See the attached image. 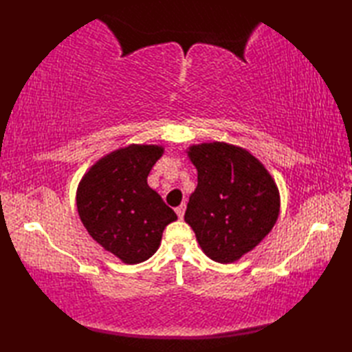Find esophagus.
I'll use <instances>...</instances> for the list:
<instances>
[{
  "label": "esophagus",
  "mask_w": 352,
  "mask_h": 352,
  "mask_svg": "<svg viewBox=\"0 0 352 352\" xmlns=\"http://www.w3.org/2000/svg\"><path fill=\"white\" fill-rule=\"evenodd\" d=\"M184 210H186V204H184V203L180 204V206H178V207L175 208V213H177V216H178V218H180V219H183Z\"/></svg>",
  "instance_id": "esophagus-1"
}]
</instances>
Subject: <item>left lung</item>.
Wrapping results in <instances>:
<instances>
[{"label":"left lung","mask_w":352,"mask_h":352,"mask_svg":"<svg viewBox=\"0 0 352 352\" xmlns=\"http://www.w3.org/2000/svg\"><path fill=\"white\" fill-rule=\"evenodd\" d=\"M189 157L198 170V186L184 221L207 257L233 263L275 226L278 189L263 164L243 148L213 142L190 146Z\"/></svg>","instance_id":"obj_1"}]
</instances>
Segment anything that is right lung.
Returning a JSON list of instances; mask_svg holds the SVG:
<instances>
[{"label":"right lung","mask_w":352,"mask_h":352,"mask_svg":"<svg viewBox=\"0 0 352 352\" xmlns=\"http://www.w3.org/2000/svg\"><path fill=\"white\" fill-rule=\"evenodd\" d=\"M162 153L157 145L121 148L96 162L78 186L77 208L87 233L126 265L151 257L163 230L177 221L146 183Z\"/></svg>","instance_id":"right-lung-1"}]
</instances>
